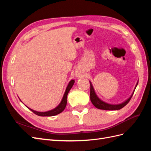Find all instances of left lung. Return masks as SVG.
I'll list each match as a JSON object with an SVG mask.
<instances>
[{
	"mask_svg": "<svg viewBox=\"0 0 151 151\" xmlns=\"http://www.w3.org/2000/svg\"><path fill=\"white\" fill-rule=\"evenodd\" d=\"M89 83H90V87H91L90 88L91 101L92 102V103L93 104V105L96 108H97L98 109H104V110H118V109H120L124 107L125 105H127L128 104V103L130 101V100L131 99L132 96H133V94L134 93V91L135 90L136 87L138 84V82H137V84L135 86V88L134 89L133 93H132V94L131 95V96L129 99H127L125 101H124L122 103L118 104H111L107 103L106 102H104L102 101V100L100 99L98 97L96 94L92 84H91L90 81H89Z\"/></svg>",
	"mask_w": 151,
	"mask_h": 151,
	"instance_id": "left-lung-1",
	"label": "left lung"
}]
</instances>
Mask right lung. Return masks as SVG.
I'll use <instances>...</instances> for the list:
<instances>
[{
  "mask_svg": "<svg viewBox=\"0 0 151 151\" xmlns=\"http://www.w3.org/2000/svg\"><path fill=\"white\" fill-rule=\"evenodd\" d=\"M74 82H75L74 80H71L69 82V83H68V84L67 87L65 92L64 93V95H63V98L62 99L60 103L59 104L58 106L55 108H54L53 109H52V110H50L48 111H45V112H39V111H35V110H33V109H32L27 106L26 107L28 109H29L31 111H33L35 114H36V115L41 116H55V115H58V114L62 113L65 108L66 105H67V95H68V92H69V91L72 88V87L73 86V85H74Z\"/></svg>",
  "mask_w": 151,
  "mask_h": 151,
  "instance_id": "1",
  "label": "right lung"
}]
</instances>
